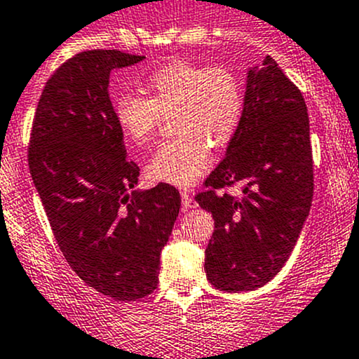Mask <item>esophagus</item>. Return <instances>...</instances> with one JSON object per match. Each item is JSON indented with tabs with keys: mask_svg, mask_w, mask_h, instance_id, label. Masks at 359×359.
Returning <instances> with one entry per match:
<instances>
[{
	"mask_svg": "<svg viewBox=\"0 0 359 359\" xmlns=\"http://www.w3.org/2000/svg\"><path fill=\"white\" fill-rule=\"evenodd\" d=\"M180 196H182V206H184V210L196 208V201H194V198L191 196L189 191H182V193H180Z\"/></svg>",
	"mask_w": 359,
	"mask_h": 359,
	"instance_id": "34e87169",
	"label": "esophagus"
}]
</instances>
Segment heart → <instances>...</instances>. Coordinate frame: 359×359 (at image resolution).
Instances as JSON below:
<instances>
[{"label": "heart", "instance_id": "obj_1", "mask_svg": "<svg viewBox=\"0 0 359 359\" xmlns=\"http://www.w3.org/2000/svg\"><path fill=\"white\" fill-rule=\"evenodd\" d=\"M149 97L125 92L114 100V119L135 146H147L163 119L173 114L175 139L161 144L147 163L154 182L191 186L213 163L212 146L226 147L245 114L240 76L226 66L173 60L146 79Z\"/></svg>", "mask_w": 359, "mask_h": 359}]
</instances>
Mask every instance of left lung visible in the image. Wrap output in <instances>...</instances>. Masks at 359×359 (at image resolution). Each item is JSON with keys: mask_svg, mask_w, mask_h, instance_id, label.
Returning a JSON list of instances; mask_svg holds the SVG:
<instances>
[{"mask_svg": "<svg viewBox=\"0 0 359 359\" xmlns=\"http://www.w3.org/2000/svg\"><path fill=\"white\" fill-rule=\"evenodd\" d=\"M248 71L245 114L226 158L196 201L215 220L205 252L206 278L224 292L273 280L295 247L314 191L309 116L302 92L273 57ZM240 185L244 193H226ZM224 189V194L216 191Z\"/></svg>", "mask_w": 359, "mask_h": 359, "instance_id": "obj_1", "label": "left lung"}]
</instances>
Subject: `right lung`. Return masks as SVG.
I'll return each instance as SVG.
<instances>
[{
	"label": "right lung",
	"instance_id": "obj_1",
	"mask_svg": "<svg viewBox=\"0 0 359 359\" xmlns=\"http://www.w3.org/2000/svg\"><path fill=\"white\" fill-rule=\"evenodd\" d=\"M119 50H85L46 81L32 119L27 161L53 236L88 287L130 302L158 287L159 255L180 194L159 182L133 191L140 168L126 159L109 99L112 69L140 62Z\"/></svg>",
	"mask_w": 359,
	"mask_h": 359
}]
</instances>
